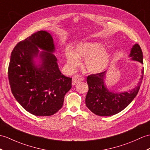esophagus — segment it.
<instances>
[{
	"instance_id": "1",
	"label": "esophagus",
	"mask_w": 150,
	"mask_h": 150,
	"mask_svg": "<svg viewBox=\"0 0 150 150\" xmlns=\"http://www.w3.org/2000/svg\"><path fill=\"white\" fill-rule=\"evenodd\" d=\"M83 80H84V78L83 77L82 75H75L74 77H73L72 79V84L73 85H75L76 83H79V82H81L83 81Z\"/></svg>"
}]
</instances>
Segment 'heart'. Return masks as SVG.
<instances>
[{
  "label": "heart",
  "instance_id": "1",
  "mask_svg": "<svg viewBox=\"0 0 150 150\" xmlns=\"http://www.w3.org/2000/svg\"><path fill=\"white\" fill-rule=\"evenodd\" d=\"M67 67L74 71L82 64L81 59H86L85 66L88 71L99 74L103 71L109 64L110 56L103 45L94 41H83L75 46L74 51L70 48L66 50Z\"/></svg>",
  "mask_w": 150,
  "mask_h": 150
}]
</instances>
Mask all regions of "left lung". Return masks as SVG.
Returning <instances> with one entry per match:
<instances>
[{
	"instance_id": "left-lung-1",
	"label": "left lung",
	"mask_w": 150,
	"mask_h": 150,
	"mask_svg": "<svg viewBox=\"0 0 150 150\" xmlns=\"http://www.w3.org/2000/svg\"><path fill=\"white\" fill-rule=\"evenodd\" d=\"M129 57L132 61L143 64V55L140 46L135 44L131 48ZM107 71L89 75L87 82L89 91L86 97V105L94 114L100 116H110L125 109L136 96L143 79L144 68L135 88L129 91L115 92L107 88L105 82Z\"/></svg>"
}]
</instances>
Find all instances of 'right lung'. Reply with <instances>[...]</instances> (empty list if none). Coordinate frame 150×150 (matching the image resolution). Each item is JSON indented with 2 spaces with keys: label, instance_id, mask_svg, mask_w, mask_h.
I'll list each match as a JSON object with an SVG mask.
<instances>
[{
  "label": "right lung",
  "instance_id": "obj_1",
  "mask_svg": "<svg viewBox=\"0 0 150 150\" xmlns=\"http://www.w3.org/2000/svg\"><path fill=\"white\" fill-rule=\"evenodd\" d=\"M51 34L40 30L19 42L11 52L8 78L12 93L20 105L34 116L56 113L71 88L72 78L59 70Z\"/></svg>",
  "mask_w": 150,
  "mask_h": 150
}]
</instances>
